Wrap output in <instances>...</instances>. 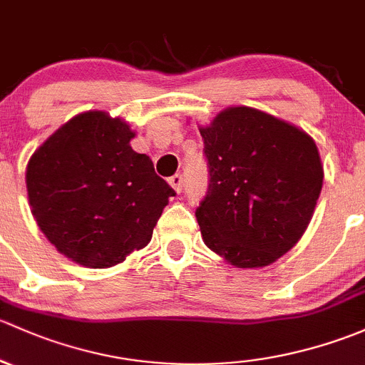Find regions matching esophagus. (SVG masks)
Here are the masks:
<instances>
[{"label":"esophagus","instance_id":"esophagus-1","mask_svg":"<svg viewBox=\"0 0 365 365\" xmlns=\"http://www.w3.org/2000/svg\"><path fill=\"white\" fill-rule=\"evenodd\" d=\"M168 184L174 187L175 193H181V191H182V175H179V174L172 175V178L168 179Z\"/></svg>","mask_w":365,"mask_h":365}]
</instances>
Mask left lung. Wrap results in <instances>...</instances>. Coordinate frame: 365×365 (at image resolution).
Listing matches in <instances>:
<instances>
[{"mask_svg": "<svg viewBox=\"0 0 365 365\" xmlns=\"http://www.w3.org/2000/svg\"><path fill=\"white\" fill-rule=\"evenodd\" d=\"M209 190L197 216L205 246L240 269L283 257L306 232L323 168L307 133L250 107L200 128Z\"/></svg>", "mask_w": 365, "mask_h": 365, "instance_id": "1", "label": "left lung"}]
</instances>
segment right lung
I'll list each match as a JSON object with an SVG mask.
<instances>
[{
  "mask_svg": "<svg viewBox=\"0 0 365 365\" xmlns=\"http://www.w3.org/2000/svg\"><path fill=\"white\" fill-rule=\"evenodd\" d=\"M133 131L105 112H84L40 145L26 170L29 205L45 237L77 264L105 269L148 246L168 197Z\"/></svg>",
  "mask_w": 365,
  "mask_h": 365,
  "instance_id": "1",
  "label": "right lung"
}]
</instances>
